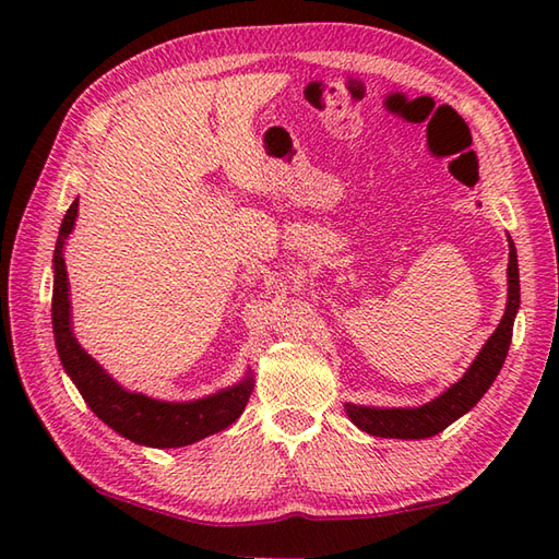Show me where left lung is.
I'll list each match as a JSON object with an SVG mask.
<instances>
[{
  "label": "left lung",
  "instance_id": "left-lung-1",
  "mask_svg": "<svg viewBox=\"0 0 559 559\" xmlns=\"http://www.w3.org/2000/svg\"><path fill=\"white\" fill-rule=\"evenodd\" d=\"M509 240V264H507V307L502 314V322L497 324L492 336L485 341V346L476 355V360L456 384H451L442 391L437 399L423 403V406L413 408H374V406H355L346 403V415L353 425H358L362 432L374 437H389V439H425L435 437L449 427L461 415H466L476 403L485 396L500 374L509 343H512L514 319L519 312L521 293H519V261H516V247L512 237Z\"/></svg>",
  "mask_w": 559,
  "mask_h": 559
}]
</instances>
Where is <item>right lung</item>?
<instances>
[{
  "instance_id": "1",
  "label": "right lung",
  "mask_w": 559,
  "mask_h": 559,
  "mask_svg": "<svg viewBox=\"0 0 559 559\" xmlns=\"http://www.w3.org/2000/svg\"><path fill=\"white\" fill-rule=\"evenodd\" d=\"M79 216V199L71 201L67 216L59 225L52 269V331L57 355L62 360L64 372L76 384L79 394L88 403V408L98 418L112 427L117 435L132 439L134 444L153 449H175L194 444L199 439L216 435L230 427L240 418L249 396L254 389V377L247 370L240 382L225 386L216 394L194 401H160L151 399L139 391H129L117 384L103 365L91 358L81 348V343L71 329V300H69V278L64 264L67 237L74 230Z\"/></svg>"
}]
</instances>
